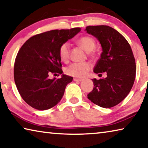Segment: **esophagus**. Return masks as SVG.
I'll use <instances>...</instances> for the list:
<instances>
[{
    "mask_svg": "<svg viewBox=\"0 0 148 148\" xmlns=\"http://www.w3.org/2000/svg\"><path fill=\"white\" fill-rule=\"evenodd\" d=\"M73 80L75 81H83V79H79V78H74Z\"/></svg>",
    "mask_w": 148,
    "mask_h": 148,
    "instance_id": "34e87169",
    "label": "esophagus"
}]
</instances>
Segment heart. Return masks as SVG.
<instances>
[{"instance_id": "1", "label": "heart", "mask_w": 148, "mask_h": 148, "mask_svg": "<svg viewBox=\"0 0 148 148\" xmlns=\"http://www.w3.org/2000/svg\"><path fill=\"white\" fill-rule=\"evenodd\" d=\"M77 43L86 52H91L96 46V42L90 36H83L77 40ZM70 45L65 42L60 46L59 55L62 61L67 62L69 59ZM91 64L89 62H75L70 64L65 68V73L68 75L81 78L86 75L91 69Z\"/></svg>"}]
</instances>
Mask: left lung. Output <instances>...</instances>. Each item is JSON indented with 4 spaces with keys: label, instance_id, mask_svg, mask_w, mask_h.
Wrapping results in <instances>:
<instances>
[{
    "label": "left lung",
    "instance_id": "8db88e82",
    "mask_svg": "<svg viewBox=\"0 0 148 148\" xmlns=\"http://www.w3.org/2000/svg\"><path fill=\"white\" fill-rule=\"evenodd\" d=\"M85 31L98 38L102 48L94 72L107 75L106 78L92 79L94 86L88 98L101 108H112L127 96L134 83L136 66L131 47L110 26H87Z\"/></svg>",
    "mask_w": 148,
    "mask_h": 148
}]
</instances>
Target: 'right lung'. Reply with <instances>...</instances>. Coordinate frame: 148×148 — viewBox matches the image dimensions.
I'll return each instance as SVG.
<instances>
[{
	"label": "right lung",
	"mask_w": 148,
	"mask_h": 148,
	"mask_svg": "<svg viewBox=\"0 0 148 148\" xmlns=\"http://www.w3.org/2000/svg\"><path fill=\"white\" fill-rule=\"evenodd\" d=\"M81 28L52 30L29 38L18 52L14 67V81L23 100L31 107L46 110L61 100L73 77L62 74L50 79L51 74H62L59 48L80 32Z\"/></svg>",
	"instance_id": "obj_1"
}]
</instances>
